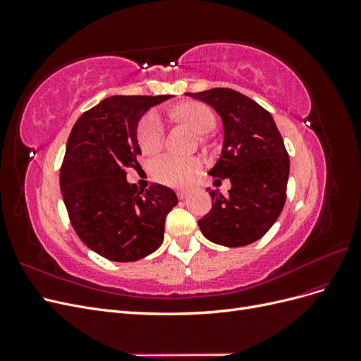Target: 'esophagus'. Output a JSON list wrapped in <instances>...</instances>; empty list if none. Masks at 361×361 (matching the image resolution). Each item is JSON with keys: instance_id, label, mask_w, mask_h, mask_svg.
Listing matches in <instances>:
<instances>
[{"instance_id": "obj_1", "label": "esophagus", "mask_w": 361, "mask_h": 361, "mask_svg": "<svg viewBox=\"0 0 361 361\" xmlns=\"http://www.w3.org/2000/svg\"><path fill=\"white\" fill-rule=\"evenodd\" d=\"M176 194H178V197H179L180 200H183V199H187V197H188L190 191H187V190H179Z\"/></svg>"}]
</instances>
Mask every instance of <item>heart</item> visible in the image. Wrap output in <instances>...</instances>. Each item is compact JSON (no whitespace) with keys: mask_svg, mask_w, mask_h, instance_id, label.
Segmentation results:
<instances>
[{"mask_svg":"<svg viewBox=\"0 0 361 361\" xmlns=\"http://www.w3.org/2000/svg\"><path fill=\"white\" fill-rule=\"evenodd\" d=\"M171 116L190 125L199 134H206L215 126V116L209 106L202 102H183L171 111ZM138 145L145 154H157L166 138V125L158 113L150 111L141 118L138 126ZM202 169V161L194 157L167 154L152 164L154 178L167 187H187Z\"/></svg>","mask_w":361,"mask_h":361,"instance_id":"b5f03b06","label":"heart"}]
</instances>
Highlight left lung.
Here are the masks:
<instances>
[{
    "instance_id": "8db88e82",
    "label": "left lung",
    "mask_w": 361,
    "mask_h": 361,
    "mask_svg": "<svg viewBox=\"0 0 361 361\" xmlns=\"http://www.w3.org/2000/svg\"><path fill=\"white\" fill-rule=\"evenodd\" d=\"M209 104L224 126L221 157L209 171L228 178L227 195L209 190L212 209L199 227L209 241L243 247L257 241L276 223L286 202L289 155L272 116L257 102L232 89L188 93Z\"/></svg>"
}]
</instances>
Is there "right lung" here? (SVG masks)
<instances>
[{
    "label": "right lung",
    "instance_id": "right-lung-1",
    "mask_svg": "<svg viewBox=\"0 0 361 361\" xmlns=\"http://www.w3.org/2000/svg\"><path fill=\"white\" fill-rule=\"evenodd\" d=\"M164 96H111L81 114L68 138L60 188L73 231L94 253L134 262L162 244L166 216L178 204L173 190H138L126 169L138 167L137 126Z\"/></svg>",
    "mask_w": 361,
    "mask_h": 361
}]
</instances>
